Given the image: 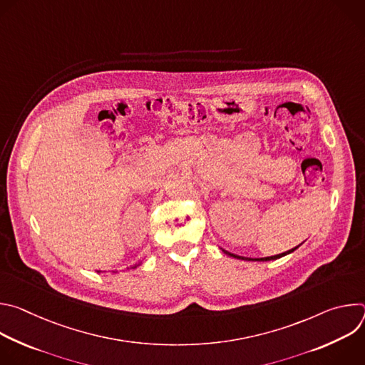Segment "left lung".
I'll return each instance as SVG.
<instances>
[{
  "instance_id": "1",
  "label": "left lung",
  "mask_w": 365,
  "mask_h": 365,
  "mask_svg": "<svg viewBox=\"0 0 365 365\" xmlns=\"http://www.w3.org/2000/svg\"><path fill=\"white\" fill-rule=\"evenodd\" d=\"M296 248H299V245H297V247H294V248H292V250H289V251H286V252H282V254H277V255H272V257H262V258L242 257V255L232 254V252H230V251H227V250H222V251H224L227 255H230V257H234V258H237V259H245V262H270V259H277V258H280V257H284V255H287V254L293 252Z\"/></svg>"
}]
</instances>
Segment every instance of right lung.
Here are the masks:
<instances>
[{"mask_svg":"<svg viewBox=\"0 0 365 365\" xmlns=\"http://www.w3.org/2000/svg\"><path fill=\"white\" fill-rule=\"evenodd\" d=\"M140 264H141V263H138V264H135V266H134V267H133V269H135V267H138V266H140ZM98 273H101V272H98Z\"/></svg>","mask_w":365,"mask_h":365,"instance_id":"right-lung-1","label":"right lung"}]
</instances>
